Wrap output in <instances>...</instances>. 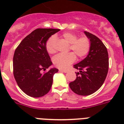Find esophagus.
<instances>
[{
	"label": "esophagus",
	"instance_id": "1",
	"mask_svg": "<svg viewBox=\"0 0 124 124\" xmlns=\"http://www.w3.org/2000/svg\"><path fill=\"white\" fill-rule=\"evenodd\" d=\"M60 71H62V72H64V73H68V71L67 70H62V69H60Z\"/></svg>",
	"mask_w": 124,
	"mask_h": 124
}]
</instances>
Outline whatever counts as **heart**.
<instances>
[{"instance_id":"b5f03b06","label":"heart","mask_w":124,"mask_h":124,"mask_svg":"<svg viewBox=\"0 0 124 124\" xmlns=\"http://www.w3.org/2000/svg\"><path fill=\"white\" fill-rule=\"evenodd\" d=\"M62 37L66 41L70 43V48L73 51L78 58L85 56L90 50V41L86 37L77 38L75 34L71 32H65L62 35ZM55 37H51L46 43V49L50 54L55 52L54 49ZM73 53L66 54H59L53 58V63L56 67L60 69L66 68L76 60V56Z\"/></svg>"}]
</instances>
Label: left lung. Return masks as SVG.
<instances>
[{
	"label": "left lung",
	"instance_id": "obj_1",
	"mask_svg": "<svg viewBox=\"0 0 124 124\" xmlns=\"http://www.w3.org/2000/svg\"><path fill=\"white\" fill-rule=\"evenodd\" d=\"M90 41V50L87 56L74 68L79 70L76 79L70 83L74 93L89 96L102 86L109 70V56L107 48L101 40L90 33L84 31Z\"/></svg>",
	"mask_w": 124,
	"mask_h": 124
}]
</instances>
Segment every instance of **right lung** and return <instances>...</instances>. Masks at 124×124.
Segmentation results:
<instances>
[{
    "instance_id": "add662e5",
    "label": "right lung",
    "mask_w": 124,
    "mask_h": 124,
    "mask_svg": "<svg viewBox=\"0 0 124 124\" xmlns=\"http://www.w3.org/2000/svg\"><path fill=\"white\" fill-rule=\"evenodd\" d=\"M60 29L38 28L24 38L15 50L13 58V69L18 87L28 96L40 97L50 91L53 78L58 70L45 71L52 62L46 49L47 40Z\"/></svg>"
}]
</instances>
